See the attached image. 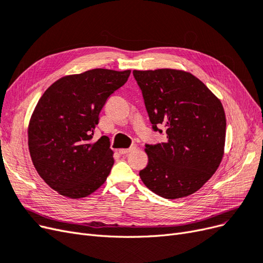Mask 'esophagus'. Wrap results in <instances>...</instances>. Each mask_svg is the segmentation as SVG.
I'll return each mask as SVG.
<instances>
[{"mask_svg":"<svg viewBox=\"0 0 263 263\" xmlns=\"http://www.w3.org/2000/svg\"><path fill=\"white\" fill-rule=\"evenodd\" d=\"M135 146H133V147H130V148H120L119 149V153L120 154H122V155H125V154H129V153H131V152H133V151H135Z\"/></svg>","mask_w":263,"mask_h":263,"instance_id":"esophagus-1","label":"esophagus"}]
</instances>
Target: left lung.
I'll list each match as a JSON object with an SVG mask.
<instances>
[{
	"label": "left lung",
	"instance_id": "8db88e82",
	"mask_svg": "<svg viewBox=\"0 0 263 263\" xmlns=\"http://www.w3.org/2000/svg\"><path fill=\"white\" fill-rule=\"evenodd\" d=\"M155 131L167 141L145 145L146 187L165 199L188 197L203 187L221 164L226 137L223 105L198 78L175 69L134 70Z\"/></svg>",
	"mask_w": 263,
	"mask_h": 263
}]
</instances>
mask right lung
<instances>
[{"label":"right lung","instance_id":"add662e5","mask_svg":"<svg viewBox=\"0 0 263 263\" xmlns=\"http://www.w3.org/2000/svg\"><path fill=\"white\" fill-rule=\"evenodd\" d=\"M131 71L94 69L65 75L42 94L28 124V147L37 173L70 199L104 184L114 166L107 137L92 141L99 112Z\"/></svg>","mask_w":263,"mask_h":263}]
</instances>
